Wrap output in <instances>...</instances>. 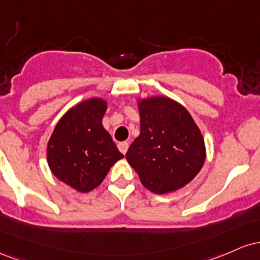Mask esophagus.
Returning a JSON list of instances; mask_svg holds the SVG:
<instances>
[{
	"label": "esophagus",
	"instance_id": "obj_1",
	"mask_svg": "<svg viewBox=\"0 0 260 260\" xmlns=\"http://www.w3.org/2000/svg\"><path fill=\"white\" fill-rule=\"evenodd\" d=\"M118 148H119V151H120L121 153H126L127 152V148H129V144H127L126 141H124V142H119L118 144Z\"/></svg>",
	"mask_w": 260,
	"mask_h": 260
}]
</instances>
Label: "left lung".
I'll return each mask as SVG.
<instances>
[{
    "instance_id": "8db88e82",
    "label": "left lung",
    "mask_w": 260,
    "mask_h": 260,
    "mask_svg": "<svg viewBox=\"0 0 260 260\" xmlns=\"http://www.w3.org/2000/svg\"><path fill=\"white\" fill-rule=\"evenodd\" d=\"M140 136L127 150V162L142 185L166 194L188 184L205 161L199 127L184 107L166 97L139 103Z\"/></svg>"
}]
</instances>
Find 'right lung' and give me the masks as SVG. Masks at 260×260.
I'll list each match as a JSON object with an SVG mask.
<instances>
[{"label":"right lung","mask_w":260,"mask_h":260,"mask_svg":"<svg viewBox=\"0 0 260 260\" xmlns=\"http://www.w3.org/2000/svg\"><path fill=\"white\" fill-rule=\"evenodd\" d=\"M106 109V102L98 98L77 104L61 118L49 140L52 174L83 193L97 188L124 157L102 125Z\"/></svg>","instance_id":"1"}]
</instances>
